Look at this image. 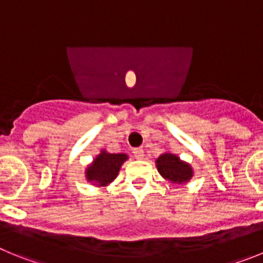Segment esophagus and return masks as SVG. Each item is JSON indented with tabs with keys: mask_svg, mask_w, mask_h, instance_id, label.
<instances>
[{
	"mask_svg": "<svg viewBox=\"0 0 263 263\" xmlns=\"http://www.w3.org/2000/svg\"><path fill=\"white\" fill-rule=\"evenodd\" d=\"M133 154H134V158H137V159H143V157H145V152H143L142 147L134 148Z\"/></svg>",
	"mask_w": 263,
	"mask_h": 263,
	"instance_id": "obj_1",
	"label": "esophagus"
}]
</instances>
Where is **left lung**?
I'll return each mask as SVG.
<instances>
[{
	"label": "left lung",
	"instance_id": "obj_1",
	"mask_svg": "<svg viewBox=\"0 0 263 263\" xmlns=\"http://www.w3.org/2000/svg\"><path fill=\"white\" fill-rule=\"evenodd\" d=\"M155 166L162 178L173 184H185L194 176V168L191 164L182 160L173 153L167 152L160 154L155 160Z\"/></svg>",
	"mask_w": 263,
	"mask_h": 263
}]
</instances>
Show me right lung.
<instances>
[{"label": "right lung", "mask_w": 263, "mask_h": 263, "mask_svg": "<svg viewBox=\"0 0 263 263\" xmlns=\"http://www.w3.org/2000/svg\"><path fill=\"white\" fill-rule=\"evenodd\" d=\"M127 159L129 157L124 153L111 154L106 150H101V153L95 158L93 162L88 164L85 168L87 182L92 183L97 187H106L117 178L121 166Z\"/></svg>", "instance_id": "add662e5"}]
</instances>
